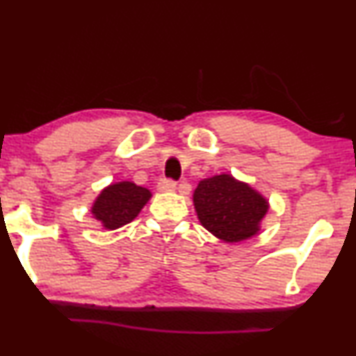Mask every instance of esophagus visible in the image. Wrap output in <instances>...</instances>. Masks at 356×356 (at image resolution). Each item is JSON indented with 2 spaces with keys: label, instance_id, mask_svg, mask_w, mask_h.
<instances>
[{
  "label": "esophagus",
  "instance_id": "obj_1",
  "mask_svg": "<svg viewBox=\"0 0 356 356\" xmlns=\"http://www.w3.org/2000/svg\"><path fill=\"white\" fill-rule=\"evenodd\" d=\"M175 186H177V184L170 181V179H161L159 184H157V189L161 192H172L175 191Z\"/></svg>",
  "mask_w": 356,
  "mask_h": 356
}]
</instances>
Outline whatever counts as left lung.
I'll list each match as a JSON object with an SVG mask.
<instances>
[{"label":"left lung","mask_w":356,"mask_h":356,"mask_svg":"<svg viewBox=\"0 0 356 356\" xmlns=\"http://www.w3.org/2000/svg\"><path fill=\"white\" fill-rule=\"evenodd\" d=\"M194 207L209 232L232 243L259 234L260 222L268 212V200L248 184L220 174L199 182Z\"/></svg>","instance_id":"left-lung-1"}]
</instances>
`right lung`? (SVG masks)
Listing matches in <instances>:
<instances>
[{
  "mask_svg": "<svg viewBox=\"0 0 356 356\" xmlns=\"http://www.w3.org/2000/svg\"><path fill=\"white\" fill-rule=\"evenodd\" d=\"M151 195V191L136 186L134 182H115L101 191L91 212L104 229L114 230L134 220Z\"/></svg>",
  "mask_w": 356,
  "mask_h": 356,
  "instance_id": "1",
  "label": "right lung"
}]
</instances>
